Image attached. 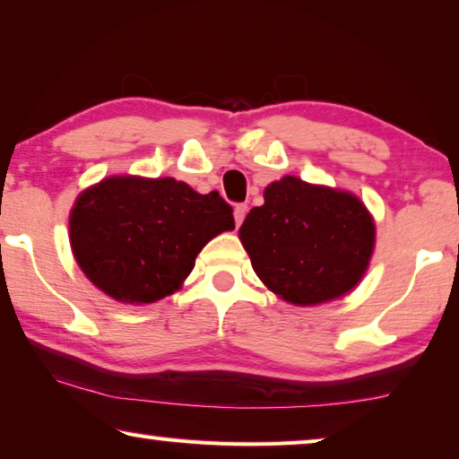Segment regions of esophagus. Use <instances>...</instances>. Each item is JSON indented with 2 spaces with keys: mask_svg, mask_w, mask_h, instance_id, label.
<instances>
[{
  "mask_svg": "<svg viewBox=\"0 0 459 459\" xmlns=\"http://www.w3.org/2000/svg\"><path fill=\"white\" fill-rule=\"evenodd\" d=\"M246 213H248V207H246V205H236V207H234V220H236L238 228H239V225H242Z\"/></svg>",
  "mask_w": 459,
  "mask_h": 459,
  "instance_id": "esophagus-1",
  "label": "esophagus"
}]
</instances>
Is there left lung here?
<instances>
[{"label": "left lung", "mask_w": 459, "mask_h": 459, "mask_svg": "<svg viewBox=\"0 0 459 459\" xmlns=\"http://www.w3.org/2000/svg\"><path fill=\"white\" fill-rule=\"evenodd\" d=\"M254 273L293 306H320L347 295L368 273L376 223L349 190L283 176L264 188L239 228Z\"/></svg>", "instance_id": "8db88e82"}]
</instances>
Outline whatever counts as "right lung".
Masks as SVG:
<instances>
[{
	"label": "right lung",
	"instance_id": "1",
	"mask_svg": "<svg viewBox=\"0 0 459 459\" xmlns=\"http://www.w3.org/2000/svg\"><path fill=\"white\" fill-rule=\"evenodd\" d=\"M236 228L213 190L176 178L108 176L77 196L69 242L83 274L108 298L143 306L178 291L209 239Z\"/></svg>",
	"mask_w": 459,
	"mask_h": 459
}]
</instances>
